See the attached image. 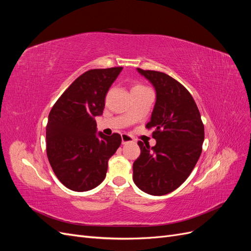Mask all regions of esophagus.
I'll list each match as a JSON object with an SVG mask.
<instances>
[{
    "label": "esophagus",
    "instance_id": "esophagus-1",
    "mask_svg": "<svg viewBox=\"0 0 251 251\" xmlns=\"http://www.w3.org/2000/svg\"><path fill=\"white\" fill-rule=\"evenodd\" d=\"M131 141H133V138L131 137L130 135L121 134V142H123V144H126V143L131 142Z\"/></svg>",
    "mask_w": 251,
    "mask_h": 251
}]
</instances>
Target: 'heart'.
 <instances>
[{"label":"heart","instance_id":"obj_1","mask_svg":"<svg viewBox=\"0 0 251 251\" xmlns=\"http://www.w3.org/2000/svg\"><path fill=\"white\" fill-rule=\"evenodd\" d=\"M141 88H144V87L141 86V85H135V86L132 88V90H134V89H141Z\"/></svg>","mask_w":251,"mask_h":251}]
</instances>
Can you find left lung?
<instances>
[{"label": "left lung", "instance_id": "left-lung-1", "mask_svg": "<svg viewBox=\"0 0 251 251\" xmlns=\"http://www.w3.org/2000/svg\"><path fill=\"white\" fill-rule=\"evenodd\" d=\"M156 91L148 128L156 144L138 141L140 156L133 164V180L142 192L163 196L178 188L194 170L202 151L204 126L191 93L170 75L137 68Z\"/></svg>", "mask_w": 251, "mask_h": 251}]
</instances>
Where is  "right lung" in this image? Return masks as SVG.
I'll return each instance as SVG.
<instances>
[{
    "label": "right lung",
    "mask_w": 251,
    "mask_h": 251,
    "mask_svg": "<svg viewBox=\"0 0 251 251\" xmlns=\"http://www.w3.org/2000/svg\"><path fill=\"white\" fill-rule=\"evenodd\" d=\"M121 67L93 69L81 74L53 105L46 127L47 156L57 179L74 192H87L105 178L109 159L121 136L97 133L104 100Z\"/></svg>",
    "instance_id": "add662e5"
}]
</instances>
